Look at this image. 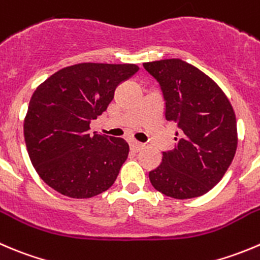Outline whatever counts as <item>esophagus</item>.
I'll return each instance as SVG.
<instances>
[{"mask_svg": "<svg viewBox=\"0 0 260 260\" xmlns=\"http://www.w3.org/2000/svg\"><path fill=\"white\" fill-rule=\"evenodd\" d=\"M143 143H140V142H136V141H132V142L129 143V147L131 150L133 151V152H138V151H141L143 148Z\"/></svg>", "mask_w": 260, "mask_h": 260, "instance_id": "obj_1", "label": "esophagus"}]
</instances>
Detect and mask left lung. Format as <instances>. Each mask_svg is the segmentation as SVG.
I'll return each instance as SVG.
<instances>
[{
  "instance_id": "1",
  "label": "left lung",
  "mask_w": 260,
  "mask_h": 260,
  "mask_svg": "<svg viewBox=\"0 0 260 260\" xmlns=\"http://www.w3.org/2000/svg\"><path fill=\"white\" fill-rule=\"evenodd\" d=\"M157 80L165 118L179 127L174 150L150 171L156 190L176 200L200 197L222 179L238 147L233 105L211 77L189 63L171 58L143 63Z\"/></svg>"
}]
</instances>
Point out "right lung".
<instances>
[{"instance_id":"add662e5","label":"right lung","mask_w":260,"mask_h":260,"mask_svg":"<svg viewBox=\"0 0 260 260\" xmlns=\"http://www.w3.org/2000/svg\"><path fill=\"white\" fill-rule=\"evenodd\" d=\"M138 66L79 63L37 87L24 120L32 166L45 184L71 198H91L114 184L129 146L123 138L90 136V122L105 112L122 81Z\"/></svg>"}]
</instances>
